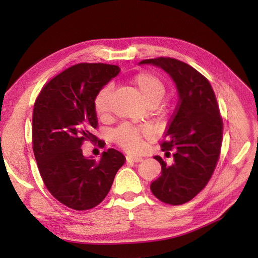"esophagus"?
Here are the masks:
<instances>
[{
    "label": "esophagus",
    "mask_w": 258,
    "mask_h": 258,
    "mask_svg": "<svg viewBox=\"0 0 258 258\" xmlns=\"http://www.w3.org/2000/svg\"><path fill=\"white\" fill-rule=\"evenodd\" d=\"M126 158L128 161H131V162H141L142 160H143V158L141 156H137V155H129Z\"/></svg>",
    "instance_id": "34e87169"
}]
</instances>
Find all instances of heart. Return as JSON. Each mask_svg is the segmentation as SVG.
I'll use <instances>...</instances> for the list:
<instances>
[{
    "instance_id": "heart-1",
    "label": "heart",
    "mask_w": 258,
    "mask_h": 258,
    "mask_svg": "<svg viewBox=\"0 0 258 258\" xmlns=\"http://www.w3.org/2000/svg\"><path fill=\"white\" fill-rule=\"evenodd\" d=\"M132 83L149 105L157 104L161 101L166 92L162 80L150 73H140L136 75L132 79ZM111 93L112 86L108 84L97 94L95 98V109L98 114L104 115L110 111ZM146 135H148L147 130L131 126H121L114 131L113 139L120 147L136 152L142 147V139Z\"/></svg>"
}]
</instances>
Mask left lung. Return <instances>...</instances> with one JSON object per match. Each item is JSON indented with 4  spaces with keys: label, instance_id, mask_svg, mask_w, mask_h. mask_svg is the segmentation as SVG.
Instances as JSON below:
<instances>
[{
    "label": "left lung",
    "instance_id": "obj_1",
    "mask_svg": "<svg viewBox=\"0 0 258 258\" xmlns=\"http://www.w3.org/2000/svg\"><path fill=\"white\" fill-rule=\"evenodd\" d=\"M141 65L163 69L176 84L179 103L167 127L163 150L176 148L174 163L166 165L160 156L162 174L150 184L157 199L180 205L200 193L215 171L222 141V119L214 90L198 70L178 59L158 57Z\"/></svg>",
    "mask_w": 258,
    "mask_h": 258
}]
</instances>
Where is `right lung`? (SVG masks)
Here are the masks:
<instances>
[{
  "label": "right lung",
  "mask_w": 258,
  "mask_h": 258,
  "mask_svg": "<svg viewBox=\"0 0 258 258\" xmlns=\"http://www.w3.org/2000/svg\"><path fill=\"white\" fill-rule=\"evenodd\" d=\"M119 72L101 63L72 66L44 85L35 102L32 136L38 170L50 193L69 208L100 204L126 160L114 148L99 161L84 157L81 149L85 140L97 141L96 96Z\"/></svg>",
  "instance_id": "obj_1"
}]
</instances>
